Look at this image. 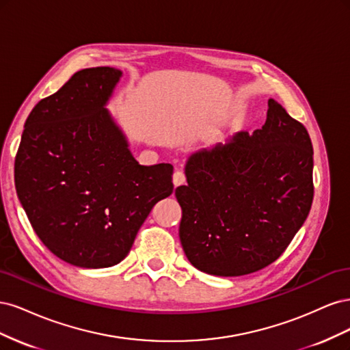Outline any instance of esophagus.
Here are the masks:
<instances>
[{"label": "esophagus", "mask_w": 350, "mask_h": 350, "mask_svg": "<svg viewBox=\"0 0 350 350\" xmlns=\"http://www.w3.org/2000/svg\"><path fill=\"white\" fill-rule=\"evenodd\" d=\"M172 183H174L175 187H179V185L185 184V174L183 171H176L174 174V176H172Z\"/></svg>", "instance_id": "34e87169"}]
</instances>
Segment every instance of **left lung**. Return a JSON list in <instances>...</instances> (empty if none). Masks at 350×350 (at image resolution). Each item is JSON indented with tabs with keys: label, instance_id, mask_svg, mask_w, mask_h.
Returning <instances> with one entry per match:
<instances>
[{
	"label": "left lung",
	"instance_id": "left-lung-1",
	"mask_svg": "<svg viewBox=\"0 0 350 350\" xmlns=\"http://www.w3.org/2000/svg\"><path fill=\"white\" fill-rule=\"evenodd\" d=\"M312 156L308 131L274 99L260 130L189 154L175 189L188 261L224 278L276 261L311 210Z\"/></svg>",
	"mask_w": 350,
	"mask_h": 350
}]
</instances>
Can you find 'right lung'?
I'll use <instances>...</instances> for the list:
<instances>
[{"label":"right lung","mask_w":350,"mask_h":350,"mask_svg":"<svg viewBox=\"0 0 350 350\" xmlns=\"http://www.w3.org/2000/svg\"><path fill=\"white\" fill-rule=\"evenodd\" d=\"M122 71H77L25 124L14 163L20 203L45 247L83 269L122 261L153 206L174 191L171 163L135 161L107 108Z\"/></svg>","instance_id":"add662e5"}]
</instances>
